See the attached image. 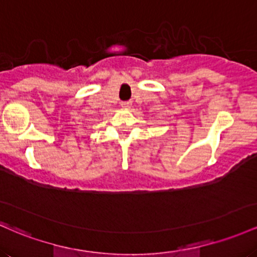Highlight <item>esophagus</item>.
Segmentation results:
<instances>
[{
  "instance_id": "esophagus-1",
  "label": "esophagus",
  "mask_w": 257,
  "mask_h": 257,
  "mask_svg": "<svg viewBox=\"0 0 257 257\" xmlns=\"http://www.w3.org/2000/svg\"><path fill=\"white\" fill-rule=\"evenodd\" d=\"M120 105L122 106L123 109H128L130 106L132 105V102H130V100H123V102L120 103Z\"/></svg>"
}]
</instances>
